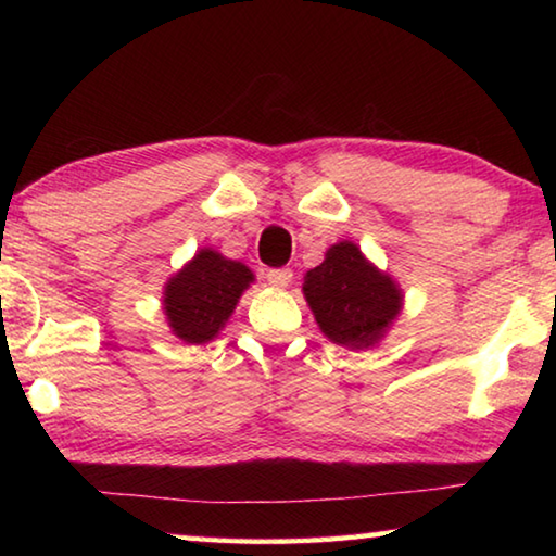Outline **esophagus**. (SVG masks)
<instances>
[{"label": "esophagus", "mask_w": 556, "mask_h": 556, "mask_svg": "<svg viewBox=\"0 0 556 556\" xmlns=\"http://www.w3.org/2000/svg\"><path fill=\"white\" fill-rule=\"evenodd\" d=\"M291 269H287V267H281V269H269L267 271V281L271 287H277V289H287L289 285H291Z\"/></svg>", "instance_id": "esophagus-1"}]
</instances>
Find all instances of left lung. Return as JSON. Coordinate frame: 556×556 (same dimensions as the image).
Here are the masks:
<instances>
[{"instance_id":"obj_1","label":"left lung","mask_w":556,"mask_h":556,"mask_svg":"<svg viewBox=\"0 0 556 556\" xmlns=\"http://www.w3.org/2000/svg\"><path fill=\"white\" fill-rule=\"evenodd\" d=\"M301 291L321 333L351 351L378 345L404 306L397 281L375 267L353 240L331 244L321 265L304 275Z\"/></svg>"}]
</instances>
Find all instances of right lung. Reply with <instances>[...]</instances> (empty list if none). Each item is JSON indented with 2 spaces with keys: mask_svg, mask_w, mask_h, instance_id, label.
Listing matches in <instances>:
<instances>
[{
  "mask_svg": "<svg viewBox=\"0 0 556 556\" xmlns=\"http://www.w3.org/2000/svg\"><path fill=\"white\" fill-rule=\"evenodd\" d=\"M252 281L255 275L248 265L213 248H201L164 285L162 306L172 333L188 345L213 341Z\"/></svg>",
  "mask_w": 556,
  "mask_h": 556,
  "instance_id": "add662e5",
  "label": "right lung"
}]
</instances>
